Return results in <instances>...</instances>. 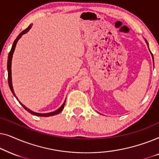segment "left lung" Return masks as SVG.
I'll return each instance as SVG.
<instances>
[{
    "label": "left lung",
    "mask_w": 159,
    "mask_h": 159,
    "mask_svg": "<svg viewBox=\"0 0 159 159\" xmlns=\"http://www.w3.org/2000/svg\"><path fill=\"white\" fill-rule=\"evenodd\" d=\"M145 42H146V43H147V45H148V42H147V41L146 40H145ZM150 52H151V51H150ZM151 55H152V58H153V54H152V53H151ZM154 62V61H153Z\"/></svg>",
    "instance_id": "8db88e82"
}]
</instances>
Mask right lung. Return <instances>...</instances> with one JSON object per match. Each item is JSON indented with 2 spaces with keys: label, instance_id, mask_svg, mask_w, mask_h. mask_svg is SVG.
<instances>
[{
  "label": "right lung",
  "instance_id": "1",
  "mask_svg": "<svg viewBox=\"0 0 159 159\" xmlns=\"http://www.w3.org/2000/svg\"><path fill=\"white\" fill-rule=\"evenodd\" d=\"M32 25H30L29 27H28L27 29L24 30V31H22L21 32L20 34H19L18 36H17V38L16 40H14V43H13V45H12V48L11 49V51L9 52V53H8V62H7V69H8V85H9V88L11 89V92L13 94H14V95L15 97H16V98L18 100V98H17V97L16 96V95H15V93L14 92V90H13V86H12V80H11V61H12V57H13V53H14V50H15V48H16V43L17 42H18V40L20 39V38L21 37V35H23L24 34L27 33V32L29 31V30H30V28L32 27ZM19 101V100H18ZM19 103L21 104V106H22V107L25 108V109L26 111H27L28 112H30V114H33V115H35V116H44V117H46V116H53V115H56V114H59V113L61 111H62L63 108H64V105H65V102H66V100H65L64 103L62 104V106H61V107L58 108V109L54 111L53 112H50V113H47V114H40V113H36V112H34L30 110L29 108H27V107L25 105H23L22 103H21L20 101H19Z\"/></svg>",
  "mask_w": 159,
  "mask_h": 159
}]
</instances>
